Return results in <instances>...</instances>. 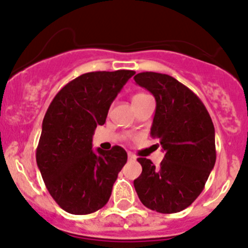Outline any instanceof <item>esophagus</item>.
Wrapping results in <instances>:
<instances>
[{
    "label": "esophagus",
    "instance_id": "1",
    "mask_svg": "<svg viewBox=\"0 0 248 248\" xmlns=\"http://www.w3.org/2000/svg\"><path fill=\"white\" fill-rule=\"evenodd\" d=\"M128 158L129 160H136V155L132 153H128Z\"/></svg>",
    "mask_w": 248,
    "mask_h": 248
}]
</instances>
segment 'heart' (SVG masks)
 I'll use <instances>...</instances> for the list:
<instances>
[{
	"instance_id": "b5f03b06",
	"label": "heart",
	"mask_w": 248,
	"mask_h": 248,
	"mask_svg": "<svg viewBox=\"0 0 248 248\" xmlns=\"http://www.w3.org/2000/svg\"><path fill=\"white\" fill-rule=\"evenodd\" d=\"M148 98H150V95L145 94V93H137V94H134L133 98H132V104H137V103L139 102H143V100L148 99Z\"/></svg>"
}]
</instances>
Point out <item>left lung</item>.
Segmentation results:
<instances>
[{
	"mask_svg": "<svg viewBox=\"0 0 248 248\" xmlns=\"http://www.w3.org/2000/svg\"><path fill=\"white\" fill-rule=\"evenodd\" d=\"M134 81L155 97L150 136L165 151L158 167L149 158H138L143 170L134 179V188L145 207L180 212L202 193L215 167L212 119L200 98L172 76L146 71L137 74Z\"/></svg>",
	"mask_w": 248,
	"mask_h": 248,
	"instance_id": "obj_1",
	"label": "left lung"
}]
</instances>
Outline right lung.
Returning <instances> with one entry per match:
<instances>
[{"instance_id": "right-lung-1", "label": "right lung", "mask_w": 248, "mask_h": 248, "mask_svg": "<svg viewBox=\"0 0 248 248\" xmlns=\"http://www.w3.org/2000/svg\"><path fill=\"white\" fill-rule=\"evenodd\" d=\"M132 70L94 71L66 83L53 98L42 122L36 161L55 202L71 215H90L107 205L127 162L119 145L92 149L97 126L105 124Z\"/></svg>"}]
</instances>
